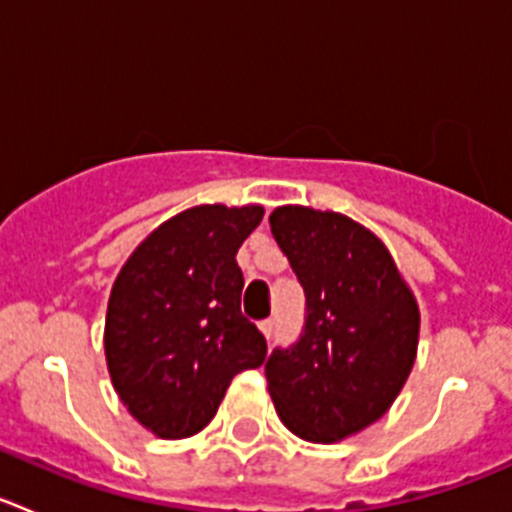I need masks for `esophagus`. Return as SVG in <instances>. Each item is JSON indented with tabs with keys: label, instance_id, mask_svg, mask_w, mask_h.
Returning <instances> with one entry per match:
<instances>
[{
	"label": "esophagus",
	"instance_id": "1",
	"mask_svg": "<svg viewBox=\"0 0 512 512\" xmlns=\"http://www.w3.org/2000/svg\"><path fill=\"white\" fill-rule=\"evenodd\" d=\"M259 328H261V333H264L266 338L274 336V320H271V318H269V320H261Z\"/></svg>",
	"mask_w": 512,
	"mask_h": 512
}]
</instances>
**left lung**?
Instances as JSON below:
<instances>
[{"label": "left lung", "mask_w": 512, "mask_h": 512, "mask_svg": "<svg viewBox=\"0 0 512 512\" xmlns=\"http://www.w3.org/2000/svg\"><path fill=\"white\" fill-rule=\"evenodd\" d=\"M271 235L305 289V325L266 359L282 423L333 443L382 418L413 369L418 305L377 235L351 217L277 207Z\"/></svg>", "instance_id": "obj_1"}]
</instances>
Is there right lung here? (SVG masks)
I'll use <instances>...</instances> for the list:
<instances>
[{
	"mask_svg": "<svg viewBox=\"0 0 512 512\" xmlns=\"http://www.w3.org/2000/svg\"><path fill=\"white\" fill-rule=\"evenodd\" d=\"M259 205H200L158 225L117 274L104 354L117 395L161 438L200 433L230 379L266 359L241 312L235 253L261 223Z\"/></svg>",
	"mask_w": 512,
	"mask_h": 512,
	"instance_id": "right-lung-1",
	"label": "right lung"
}]
</instances>
